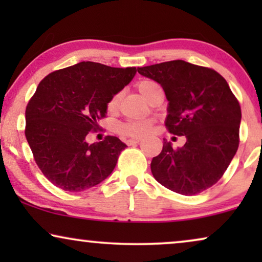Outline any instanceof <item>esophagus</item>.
<instances>
[{"instance_id": "obj_1", "label": "esophagus", "mask_w": 262, "mask_h": 262, "mask_svg": "<svg viewBox=\"0 0 262 262\" xmlns=\"http://www.w3.org/2000/svg\"><path fill=\"white\" fill-rule=\"evenodd\" d=\"M139 142H141V138H131V139H127L126 144L134 145V144H137V143H139Z\"/></svg>"}]
</instances>
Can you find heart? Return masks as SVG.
<instances>
[{"instance_id":"obj_1","label":"heart","mask_w":262,"mask_h":262,"mask_svg":"<svg viewBox=\"0 0 262 262\" xmlns=\"http://www.w3.org/2000/svg\"><path fill=\"white\" fill-rule=\"evenodd\" d=\"M137 88L139 93H141L143 98L145 100H149L154 93L157 91H161L160 85L151 80H142L137 83ZM118 100H119V95H114L108 102V110L112 111L116 108ZM151 128V124L148 120H135L128 121V123L119 125V131L125 136H130V137H141L148 134Z\"/></svg>"}]
</instances>
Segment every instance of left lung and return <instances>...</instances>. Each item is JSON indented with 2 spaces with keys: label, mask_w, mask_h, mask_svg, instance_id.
Segmentation results:
<instances>
[{
  "label": "left lung",
  "mask_w": 262,
  "mask_h": 262,
  "mask_svg": "<svg viewBox=\"0 0 262 262\" xmlns=\"http://www.w3.org/2000/svg\"><path fill=\"white\" fill-rule=\"evenodd\" d=\"M137 70L161 84L168 100L166 126L170 134L186 137L178 149L163 139L162 151L150 164L154 178L184 195L210 188L238 148L241 107L227 81L217 71L185 60Z\"/></svg>",
  "instance_id": "obj_1"
}]
</instances>
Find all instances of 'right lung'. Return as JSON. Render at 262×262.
Masks as SVG:
<instances>
[{"label":"right lung","instance_id":"add662e5","mask_svg":"<svg viewBox=\"0 0 262 262\" xmlns=\"http://www.w3.org/2000/svg\"><path fill=\"white\" fill-rule=\"evenodd\" d=\"M136 73V68L80 62L38 84L26 107L25 135L38 167L57 187L81 192L112 174L126 144L113 136L89 144L85 137Z\"/></svg>","mask_w":262,"mask_h":262}]
</instances>
